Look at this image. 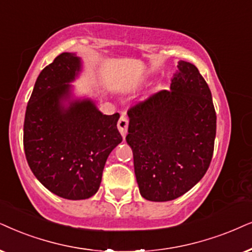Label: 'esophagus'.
<instances>
[{
  "instance_id": "esophagus-1",
  "label": "esophagus",
  "mask_w": 252,
  "mask_h": 252,
  "mask_svg": "<svg viewBox=\"0 0 252 252\" xmlns=\"http://www.w3.org/2000/svg\"><path fill=\"white\" fill-rule=\"evenodd\" d=\"M128 124H129L128 117L124 115L121 116L119 122H117V128H119V131L121 132V135L123 136V138L126 137V131H128Z\"/></svg>"
}]
</instances>
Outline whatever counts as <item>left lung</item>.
Listing matches in <instances>:
<instances>
[{
    "mask_svg": "<svg viewBox=\"0 0 252 252\" xmlns=\"http://www.w3.org/2000/svg\"><path fill=\"white\" fill-rule=\"evenodd\" d=\"M171 91L128 110L126 139L132 149L139 193L170 201L199 183L214 151L216 113L211 89L193 63L180 60Z\"/></svg>",
    "mask_w": 252,
    "mask_h": 252,
    "instance_id": "left-lung-1",
    "label": "left lung"
}]
</instances>
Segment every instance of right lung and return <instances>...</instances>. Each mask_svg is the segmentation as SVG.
<instances>
[{"instance_id": "right-lung-1", "label": "right lung", "mask_w": 252, "mask_h": 252, "mask_svg": "<svg viewBox=\"0 0 252 252\" xmlns=\"http://www.w3.org/2000/svg\"><path fill=\"white\" fill-rule=\"evenodd\" d=\"M80 71L75 53L57 57L38 75L24 119L29 166L50 192L68 200L97 192L108 156L122 142L119 113L103 115L91 98H72L69 82Z\"/></svg>"}]
</instances>
